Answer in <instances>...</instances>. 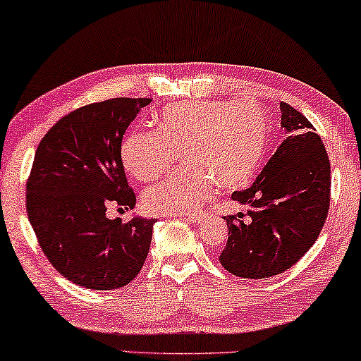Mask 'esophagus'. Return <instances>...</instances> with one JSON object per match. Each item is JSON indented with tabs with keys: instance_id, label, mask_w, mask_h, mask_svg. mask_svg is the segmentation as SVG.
I'll return each mask as SVG.
<instances>
[{
	"instance_id": "34e87169",
	"label": "esophagus",
	"mask_w": 361,
	"mask_h": 361,
	"mask_svg": "<svg viewBox=\"0 0 361 361\" xmlns=\"http://www.w3.org/2000/svg\"><path fill=\"white\" fill-rule=\"evenodd\" d=\"M186 221H191V223H200L204 218V213H186L183 214Z\"/></svg>"
}]
</instances>
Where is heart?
<instances>
[{"label": "heart", "instance_id": "obj_1", "mask_svg": "<svg viewBox=\"0 0 361 361\" xmlns=\"http://www.w3.org/2000/svg\"><path fill=\"white\" fill-rule=\"evenodd\" d=\"M270 141L263 109L220 99L178 103L157 118V131H133L121 143V163L140 183L166 175L175 154L188 166L145 193L143 204L158 214L191 213L212 198L214 185L230 191L252 180Z\"/></svg>", "mask_w": 361, "mask_h": 361}]
</instances>
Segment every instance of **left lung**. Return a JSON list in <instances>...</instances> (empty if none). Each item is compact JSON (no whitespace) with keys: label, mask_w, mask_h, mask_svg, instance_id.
<instances>
[{"label":"left lung","mask_w":361,"mask_h":361,"mask_svg":"<svg viewBox=\"0 0 361 361\" xmlns=\"http://www.w3.org/2000/svg\"><path fill=\"white\" fill-rule=\"evenodd\" d=\"M286 138L255 183L231 200L245 213L226 216L223 268L262 280L283 273L317 241L330 208V159L320 136L302 113L280 103Z\"/></svg>","instance_id":"1"}]
</instances>
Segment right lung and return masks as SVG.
Returning <instances> with one entry per match:
<instances>
[{
  "label": "right lung",
  "mask_w": 361,
  "mask_h": 361,
  "mask_svg": "<svg viewBox=\"0 0 361 361\" xmlns=\"http://www.w3.org/2000/svg\"><path fill=\"white\" fill-rule=\"evenodd\" d=\"M152 98H111L63 116L35 153L26 212L44 257L90 290L121 288L148 257L154 220H109L113 204L133 209L121 163L126 128Z\"/></svg>",
  "instance_id": "right-lung-1"
}]
</instances>
